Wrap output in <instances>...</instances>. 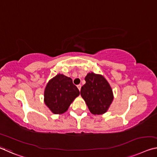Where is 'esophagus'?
Masks as SVG:
<instances>
[{
    "instance_id": "obj_1",
    "label": "esophagus",
    "mask_w": 157,
    "mask_h": 157,
    "mask_svg": "<svg viewBox=\"0 0 157 157\" xmlns=\"http://www.w3.org/2000/svg\"><path fill=\"white\" fill-rule=\"evenodd\" d=\"M77 86H78V88L79 90L80 91V90H81V87H82V85H81V84H78V85Z\"/></svg>"
}]
</instances>
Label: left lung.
Here are the masks:
<instances>
[{"label":"left lung","mask_w":157,"mask_h":157,"mask_svg":"<svg viewBox=\"0 0 157 157\" xmlns=\"http://www.w3.org/2000/svg\"><path fill=\"white\" fill-rule=\"evenodd\" d=\"M80 94L91 113L100 115L105 113L113 103L114 95L108 80L103 75L91 72L84 78Z\"/></svg>","instance_id":"left-lung-1"}]
</instances>
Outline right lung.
Returning <instances> with one entry per match:
<instances>
[{"label":"right lung","instance_id":"1","mask_svg":"<svg viewBox=\"0 0 157 157\" xmlns=\"http://www.w3.org/2000/svg\"><path fill=\"white\" fill-rule=\"evenodd\" d=\"M79 91L71 78L57 74L49 79L44 91V102L52 113L61 114L68 110Z\"/></svg>","mask_w":157,"mask_h":157}]
</instances>
